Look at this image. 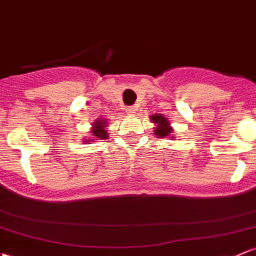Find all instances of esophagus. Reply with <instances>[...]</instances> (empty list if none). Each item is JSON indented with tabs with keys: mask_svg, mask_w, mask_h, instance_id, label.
<instances>
[{
	"mask_svg": "<svg viewBox=\"0 0 256 256\" xmlns=\"http://www.w3.org/2000/svg\"><path fill=\"white\" fill-rule=\"evenodd\" d=\"M136 112H137V106H135L126 108V112H128V114H135Z\"/></svg>",
	"mask_w": 256,
	"mask_h": 256,
	"instance_id": "esophagus-1",
	"label": "esophagus"
}]
</instances>
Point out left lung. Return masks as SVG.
<instances>
[{"mask_svg":"<svg viewBox=\"0 0 256 256\" xmlns=\"http://www.w3.org/2000/svg\"><path fill=\"white\" fill-rule=\"evenodd\" d=\"M150 120H152L154 124H157V128H156L154 132L158 137H164V136L170 135L173 128L169 126L168 120H166V118H163L162 115L156 114V115H152Z\"/></svg>","mask_w":256,"mask_h":256,"instance_id":"obj_1","label":"left lung"}]
</instances>
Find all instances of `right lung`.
Masks as SVG:
<instances>
[{"mask_svg": "<svg viewBox=\"0 0 256 256\" xmlns=\"http://www.w3.org/2000/svg\"><path fill=\"white\" fill-rule=\"evenodd\" d=\"M94 128H92V134L93 136L96 137V138H106L108 137V132L106 130V122L104 120H98L96 121V122L93 124ZM90 141V140H88Z\"/></svg>", "mask_w": 256, "mask_h": 256, "instance_id": "right-lung-1", "label": "right lung"}]
</instances>
